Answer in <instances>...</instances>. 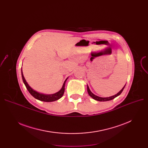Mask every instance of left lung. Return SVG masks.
I'll return each mask as SVG.
<instances>
[{
	"mask_svg": "<svg viewBox=\"0 0 148 148\" xmlns=\"http://www.w3.org/2000/svg\"><path fill=\"white\" fill-rule=\"evenodd\" d=\"M125 85H126V84H125ZM125 86H124L122 88V89H121V90L118 93H117V94H116V95H113V96H112V97H106V98L98 97V96H97V95H94V94H93V93L90 91V89H89V86H88V85H87V89H88V94H89V96H90V97H91L93 99H94L95 100H97V101H110V100H112V99H114V98H116V97H117L118 96H119V95L121 94L122 92L123 91V90L124 88H125Z\"/></svg>",
	"mask_w": 148,
	"mask_h": 148,
	"instance_id": "8db88e82",
	"label": "left lung"
}]
</instances>
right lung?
Segmentation results:
<instances>
[{
    "instance_id": "add662e5",
    "label": "right lung",
    "mask_w": 148,
    "mask_h": 148,
    "mask_svg": "<svg viewBox=\"0 0 148 148\" xmlns=\"http://www.w3.org/2000/svg\"><path fill=\"white\" fill-rule=\"evenodd\" d=\"M21 76H22V79H23V83H24V84H25V86H26L27 89L28 90V91L29 92L30 94L32 95L35 98L40 100V101H44V102L54 101L58 100L62 96H63V95L64 94V92H65V82L68 79L67 78L65 80V82L63 84V86H62V88L60 89V90L59 91H58L56 93H54V94H42V93L37 92L36 90L33 89L29 86L28 83L26 82L25 77H24V75H23V71H22V68H21Z\"/></svg>"
}]
</instances>
